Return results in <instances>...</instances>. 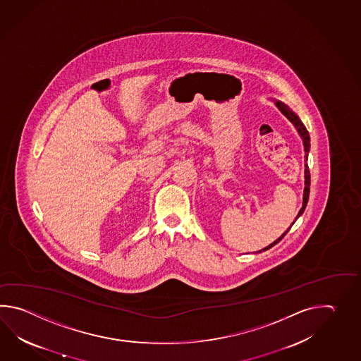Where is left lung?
<instances>
[{
	"mask_svg": "<svg viewBox=\"0 0 361 361\" xmlns=\"http://www.w3.org/2000/svg\"><path fill=\"white\" fill-rule=\"evenodd\" d=\"M276 106L281 112H283V115L286 116V118L290 121V123L295 126V129L298 130L300 133V138L303 140V147H305V159L308 157V152H310V135H308V131H307L306 128H305V125L302 123V121L300 120V117L295 115L294 112H293L290 108L288 107L286 104L284 103H281V102H276ZM310 183H311V177H310V170H308V165L305 164V191H303V204H302V207H300V213L298 215L295 216V219H294V222L292 223L294 224L295 221L300 218V215L303 214V212H305V209L307 207V202H308V196H310ZM290 226V227H292ZM290 227L288 228V230L285 231L284 233L280 236V238H277L276 241H274L271 245L266 246L264 249H262L259 252H257V253H262V252H264V250H269V247H272L274 245H276L277 243L280 241V240H283L285 235L289 232L290 230Z\"/></svg>",
	"mask_w": 361,
	"mask_h": 361,
	"instance_id": "8db88e82",
	"label": "left lung"
}]
</instances>
